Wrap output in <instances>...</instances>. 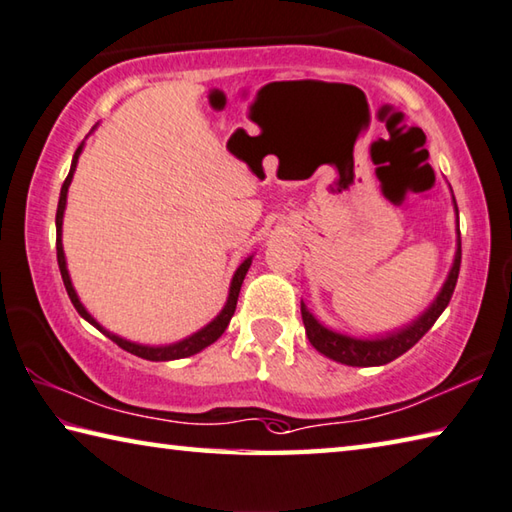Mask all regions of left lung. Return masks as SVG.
Here are the masks:
<instances>
[{"label": "left lung", "instance_id": "obj_1", "mask_svg": "<svg viewBox=\"0 0 512 512\" xmlns=\"http://www.w3.org/2000/svg\"><path fill=\"white\" fill-rule=\"evenodd\" d=\"M455 207H457V202H455ZM459 267H461V240L457 247L455 265H452L448 281H446V285H443L441 294L437 296V301L428 307L426 314L419 316L412 325H408L406 330L394 332L390 336H385V339L361 341V339H350V336L336 334L318 323L316 318L307 312V307L301 303V314H303L307 339H310V343L316 347L318 352L325 354L327 359H332L336 363L352 365V368H372V365H385L394 359H399V356L406 354L414 343L421 341V336L426 334L432 325H435L441 312L448 307L452 292H455L457 278H459Z\"/></svg>", "mask_w": 512, "mask_h": 512}]
</instances>
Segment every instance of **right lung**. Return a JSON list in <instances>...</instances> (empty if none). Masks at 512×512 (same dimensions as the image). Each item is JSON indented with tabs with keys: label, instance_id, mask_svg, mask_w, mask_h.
<instances>
[{
	"label": "right lung",
	"instance_id": "obj_1",
	"mask_svg": "<svg viewBox=\"0 0 512 512\" xmlns=\"http://www.w3.org/2000/svg\"><path fill=\"white\" fill-rule=\"evenodd\" d=\"M80 151H82V144H80V147H77V151H75L71 171H69V176H66L64 185H62L60 202H57V214H55L57 240H55V249H57V265H60V274H62L64 287H66V294H69V298H71V303H73V307L77 310V314H80L82 318H86V321H89L91 325L98 327V330H102V327L93 321L91 314L84 310L82 303H80V298H77V294H75V289H73V285H71V278H69V272H66V260H64V249H62V238H60V234H62V216H64V207H66V191H69L73 171H75V165H77V158H80ZM249 265H252V258H247L245 263L236 269L234 281H231V287H229V298H227L225 310L220 312V314L214 318V321H211V323L205 327V330L196 332L194 336H189V339H185V341L173 343V345H167V347H149V345H138V343L124 341V339H120V336H115V334L106 332V330H102V332H104L106 336H109V339H111L115 345H120L122 350H127V352L136 354V356H140V359H147V361H173V359H185V356L196 354V352L202 350V347H207V345H211L214 341H218L220 334H223V332L227 330L231 316H234V312H236L240 285H243V278H245V274H247Z\"/></svg>",
	"mask_w": 512,
	"mask_h": 512
}]
</instances>
